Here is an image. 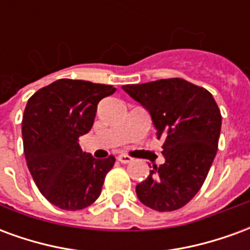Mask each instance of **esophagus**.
<instances>
[{"label": "esophagus", "mask_w": 250, "mask_h": 250, "mask_svg": "<svg viewBox=\"0 0 250 250\" xmlns=\"http://www.w3.org/2000/svg\"><path fill=\"white\" fill-rule=\"evenodd\" d=\"M118 161H119L120 163H131L132 162V158H131L130 155H125V154H122V155L118 157Z\"/></svg>", "instance_id": "esophagus-1"}]
</instances>
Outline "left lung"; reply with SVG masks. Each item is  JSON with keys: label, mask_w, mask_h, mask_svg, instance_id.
Listing matches in <instances>:
<instances>
[{"label": "left lung", "mask_w": 250, "mask_h": 250, "mask_svg": "<svg viewBox=\"0 0 250 250\" xmlns=\"http://www.w3.org/2000/svg\"><path fill=\"white\" fill-rule=\"evenodd\" d=\"M122 88L150 112L157 138L163 139L165 163L152 165L136 195L157 211L181 209L202 188L214 161L220 108L208 89L178 77Z\"/></svg>", "instance_id": "1"}]
</instances>
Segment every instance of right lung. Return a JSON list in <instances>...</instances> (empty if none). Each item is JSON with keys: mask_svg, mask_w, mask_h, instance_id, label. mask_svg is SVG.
<instances>
[{"mask_svg": "<svg viewBox=\"0 0 250 250\" xmlns=\"http://www.w3.org/2000/svg\"><path fill=\"white\" fill-rule=\"evenodd\" d=\"M116 88L60 79L28 100L22 118L26 165L41 194L62 210H80L102 193L115 157L95 159L79 138L91 130L99 102Z\"/></svg>", "mask_w": 250, "mask_h": 250, "instance_id": "right-lung-1", "label": "right lung"}]
</instances>
